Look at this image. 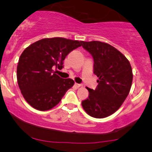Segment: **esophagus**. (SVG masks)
<instances>
[{
    "label": "esophagus",
    "instance_id": "1",
    "mask_svg": "<svg viewBox=\"0 0 152 152\" xmlns=\"http://www.w3.org/2000/svg\"><path fill=\"white\" fill-rule=\"evenodd\" d=\"M74 86L76 87V88H79V87H81L82 85H81V84H77V83H76V84H74Z\"/></svg>",
    "mask_w": 152,
    "mask_h": 152
}]
</instances>
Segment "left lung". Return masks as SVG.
Segmentation results:
<instances>
[{
    "label": "left lung",
    "instance_id": "obj_1",
    "mask_svg": "<svg viewBox=\"0 0 152 152\" xmlns=\"http://www.w3.org/2000/svg\"><path fill=\"white\" fill-rule=\"evenodd\" d=\"M94 59L97 88L87 87L89 97L81 102L85 112L94 118H105L116 112L127 98L132 86L130 62L116 48L98 41H81Z\"/></svg>",
    "mask_w": 152,
    "mask_h": 152
}]
</instances>
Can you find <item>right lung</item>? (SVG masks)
<instances>
[{
	"label": "right lung",
	"instance_id": "1",
	"mask_svg": "<svg viewBox=\"0 0 152 152\" xmlns=\"http://www.w3.org/2000/svg\"><path fill=\"white\" fill-rule=\"evenodd\" d=\"M81 41L65 38H46L28 47L19 59L17 78L22 96L33 108L48 111L57 105L74 84L62 79L54 68L62 69L63 60Z\"/></svg>",
	"mask_w": 152,
	"mask_h": 152
}]
</instances>
